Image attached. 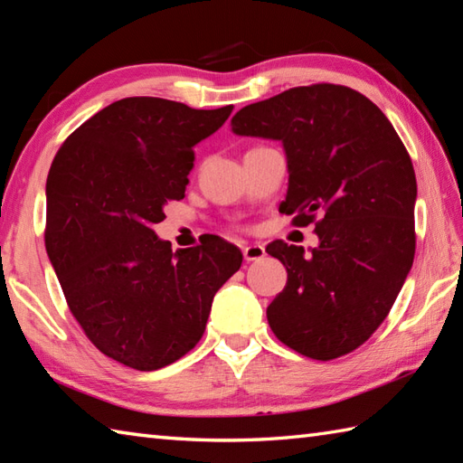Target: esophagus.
Returning a JSON list of instances; mask_svg holds the SVG:
<instances>
[{
	"label": "esophagus",
	"instance_id": "esophagus-1",
	"mask_svg": "<svg viewBox=\"0 0 463 463\" xmlns=\"http://www.w3.org/2000/svg\"><path fill=\"white\" fill-rule=\"evenodd\" d=\"M242 257L247 262H257L267 257V250L262 244H247V247H242Z\"/></svg>",
	"mask_w": 463,
	"mask_h": 463
}]
</instances>
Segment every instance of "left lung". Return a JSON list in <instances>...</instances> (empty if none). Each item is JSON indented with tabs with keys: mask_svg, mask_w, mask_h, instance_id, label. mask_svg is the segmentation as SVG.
I'll return each mask as SVG.
<instances>
[{
	"mask_svg": "<svg viewBox=\"0 0 463 463\" xmlns=\"http://www.w3.org/2000/svg\"><path fill=\"white\" fill-rule=\"evenodd\" d=\"M232 133L282 141L288 193L280 213L317 224L318 247H267L288 272L267 318L312 360L356 350L394 304L414 262L416 173L396 129L344 85L294 87L232 117Z\"/></svg>",
	"mask_w": 463,
	"mask_h": 463,
	"instance_id": "1",
	"label": "left lung"
}]
</instances>
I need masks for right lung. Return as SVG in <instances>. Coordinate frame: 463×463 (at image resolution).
<instances>
[{"instance_id":"add662e5","label":"right lung","mask_w":463,"mask_h":463,"mask_svg":"<svg viewBox=\"0 0 463 463\" xmlns=\"http://www.w3.org/2000/svg\"><path fill=\"white\" fill-rule=\"evenodd\" d=\"M232 113L127 97L67 137L47 175L45 249L67 307L125 366H169L201 340L242 252L221 237L173 252L153 224L189 184L193 146Z\"/></svg>"}]
</instances>
